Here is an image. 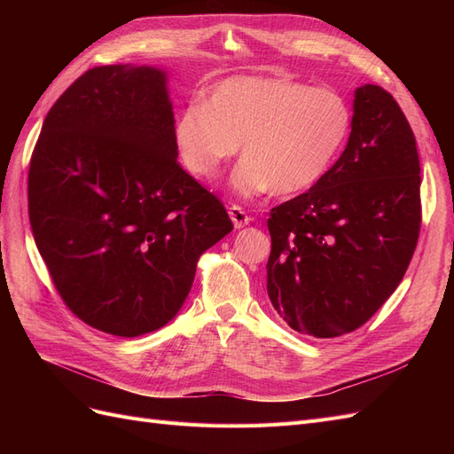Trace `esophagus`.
<instances>
[{
  "label": "esophagus",
  "instance_id": "1",
  "mask_svg": "<svg viewBox=\"0 0 454 454\" xmlns=\"http://www.w3.org/2000/svg\"><path fill=\"white\" fill-rule=\"evenodd\" d=\"M229 215H231V219H232V223H235V227L237 229H242L244 225H248L250 222H252V217L246 214L240 206H237V204H232L231 208H229Z\"/></svg>",
  "mask_w": 454,
  "mask_h": 454
}]
</instances>
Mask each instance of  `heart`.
Segmentation results:
<instances>
[{"instance_id": "1", "label": "heart", "mask_w": 454, "mask_h": 454, "mask_svg": "<svg viewBox=\"0 0 454 454\" xmlns=\"http://www.w3.org/2000/svg\"><path fill=\"white\" fill-rule=\"evenodd\" d=\"M352 109L333 89L272 75L217 83L204 104L191 102L174 122L184 167L210 180L239 153L232 187L254 197L272 189L295 195L318 184L347 145Z\"/></svg>"}]
</instances>
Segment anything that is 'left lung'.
<instances>
[{
    "label": "left lung",
    "instance_id": "left-lung-1",
    "mask_svg": "<svg viewBox=\"0 0 454 454\" xmlns=\"http://www.w3.org/2000/svg\"><path fill=\"white\" fill-rule=\"evenodd\" d=\"M420 219L415 134L388 90L364 85L339 160L307 193L270 210L272 307L318 339L362 327L402 282Z\"/></svg>",
    "mask_w": 454,
    "mask_h": 454
}]
</instances>
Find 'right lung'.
<instances>
[{"label": "right lung", "mask_w": 454, "mask_h": 454, "mask_svg": "<svg viewBox=\"0 0 454 454\" xmlns=\"http://www.w3.org/2000/svg\"><path fill=\"white\" fill-rule=\"evenodd\" d=\"M164 74L98 66L54 102L28 170V214L59 295L117 337L168 324L199 257L232 231L219 200L177 162Z\"/></svg>", "instance_id": "obj_1"}]
</instances>
